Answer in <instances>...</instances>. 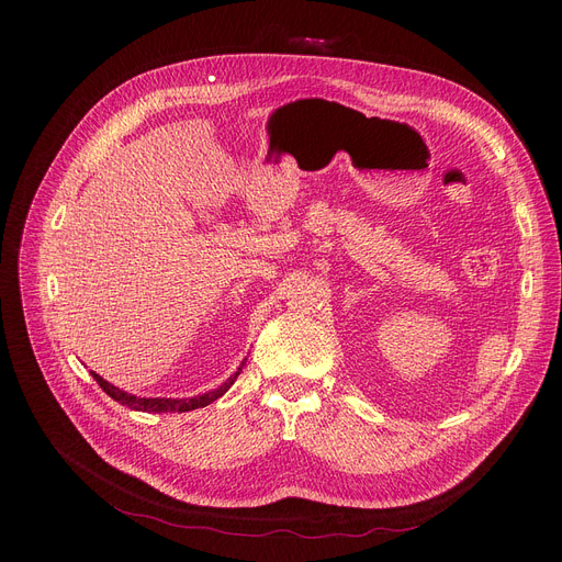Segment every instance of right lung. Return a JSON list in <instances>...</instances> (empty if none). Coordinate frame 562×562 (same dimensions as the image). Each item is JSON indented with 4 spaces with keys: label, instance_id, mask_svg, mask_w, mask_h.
Segmentation results:
<instances>
[{
    "label": "right lung",
    "instance_id": "right-lung-1",
    "mask_svg": "<svg viewBox=\"0 0 562 562\" xmlns=\"http://www.w3.org/2000/svg\"><path fill=\"white\" fill-rule=\"evenodd\" d=\"M246 360L248 358H244V362L239 364V369H236L223 385H218L216 390H212V392H204V394H198V396H191V398H140V396H136V394H127V392H123L121 387H113L111 382H106L102 375H98L95 371H91V375L98 380V385L113 398V401H117L121 405H127L130 409H136V412H189V409H198V407H204V405H210V403H214L216 398H221L232 385H234V380H236V375L241 373V369L246 367Z\"/></svg>",
    "mask_w": 562,
    "mask_h": 562
}]
</instances>
